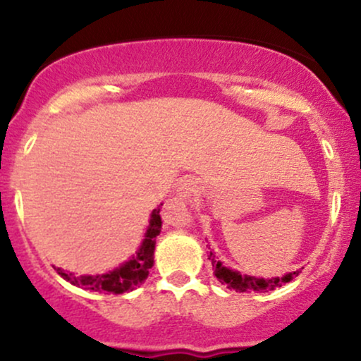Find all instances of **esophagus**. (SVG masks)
<instances>
[{
    "label": "esophagus",
    "mask_w": 361,
    "mask_h": 361,
    "mask_svg": "<svg viewBox=\"0 0 361 361\" xmlns=\"http://www.w3.org/2000/svg\"><path fill=\"white\" fill-rule=\"evenodd\" d=\"M197 181H195L193 178H183V180L180 181V185H178L176 195L181 200H190V198L193 197V193L197 192Z\"/></svg>",
    "instance_id": "34e87169"
}]
</instances>
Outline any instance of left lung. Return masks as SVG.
Instances as JSON below:
<instances>
[{
	"label": "left lung",
	"instance_id": "obj_1",
	"mask_svg": "<svg viewBox=\"0 0 361 361\" xmlns=\"http://www.w3.org/2000/svg\"><path fill=\"white\" fill-rule=\"evenodd\" d=\"M209 259L212 261L214 275L217 276V280L222 285H227V288H234L235 292H250V290H252V292H267V290H273L288 283V281L293 280V276L299 275V271H290L287 275L275 276V279H256V276L243 275L241 271L224 267L219 256H215L214 250L210 251Z\"/></svg>",
	"mask_w": 361,
	"mask_h": 361
}]
</instances>
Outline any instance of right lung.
I'll use <instances>...</instances> for the list:
<instances>
[{"label": "right lung", "mask_w": 361, "mask_h": 361, "mask_svg": "<svg viewBox=\"0 0 361 361\" xmlns=\"http://www.w3.org/2000/svg\"><path fill=\"white\" fill-rule=\"evenodd\" d=\"M161 205L159 204L151 212L149 217V226L144 233V239L137 247V251L130 256L117 268L103 273H97V275H78V273L66 271L59 267H54L59 275L66 281L74 285V287H81L85 290H93V292H106V293H123L132 292L140 283H144L149 275V270L154 264V246L156 238L161 233L163 227V221H161Z\"/></svg>", "instance_id": "1"}]
</instances>
